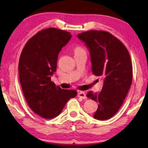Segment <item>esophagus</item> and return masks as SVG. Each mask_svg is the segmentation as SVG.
Segmentation results:
<instances>
[{
    "instance_id": "esophagus-1",
    "label": "esophagus",
    "mask_w": 148,
    "mask_h": 148,
    "mask_svg": "<svg viewBox=\"0 0 148 148\" xmlns=\"http://www.w3.org/2000/svg\"><path fill=\"white\" fill-rule=\"evenodd\" d=\"M77 96H78V97H79V98H82L83 99H87L86 93H85V92H83V91L79 92L78 94H77Z\"/></svg>"
}]
</instances>
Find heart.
Wrapping results in <instances>:
<instances>
[{"label": "heart", "mask_w": 148, "mask_h": 148, "mask_svg": "<svg viewBox=\"0 0 148 148\" xmlns=\"http://www.w3.org/2000/svg\"><path fill=\"white\" fill-rule=\"evenodd\" d=\"M85 51L84 48H82V47H77L76 49H75V53H79V52H83Z\"/></svg>", "instance_id": "obj_1"}]
</instances>
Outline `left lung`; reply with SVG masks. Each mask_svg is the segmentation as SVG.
I'll use <instances>...</instances> for the list:
<instances>
[{
  "mask_svg": "<svg viewBox=\"0 0 148 148\" xmlns=\"http://www.w3.org/2000/svg\"><path fill=\"white\" fill-rule=\"evenodd\" d=\"M77 37L89 49L92 74L104 80L101 92L87 94L99 103L93 117L108 119L122 106L132 84L131 57L124 44L107 31L92 30L78 34Z\"/></svg>",
  "mask_w": 148,
  "mask_h": 148,
  "instance_id": "8db88e82",
  "label": "left lung"
}]
</instances>
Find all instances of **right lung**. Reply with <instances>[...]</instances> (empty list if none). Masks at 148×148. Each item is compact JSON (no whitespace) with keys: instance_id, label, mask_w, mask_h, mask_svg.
Returning a JSON list of instances; mask_svg holds the SVG:
<instances>
[{"instance_id":"right-lung-1","label":"right lung","mask_w":148,"mask_h":148,"mask_svg":"<svg viewBox=\"0 0 148 148\" xmlns=\"http://www.w3.org/2000/svg\"><path fill=\"white\" fill-rule=\"evenodd\" d=\"M70 32L47 28L30 38L19 61V76L27 104L35 114L52 119L61 114L65 104L77 95L73 89H62L51 82L62 47L71 38Z\"/></svg>"}]
</instances>
